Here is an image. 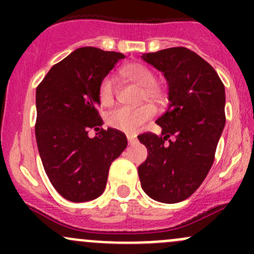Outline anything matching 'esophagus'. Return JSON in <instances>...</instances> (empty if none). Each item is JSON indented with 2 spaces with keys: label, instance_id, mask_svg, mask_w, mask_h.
Wrapping results in <instances>:
<instances>
[{
  "label": "esophagus",
  "instance_id": "esophagus-1",
  "mask_svg": "<svg viewBox=\"0 0 254 254\" xmlns=\"http://www.w3.org/2000/svg\"><path fill=\"white\" fill-rule=\"evenodd\" d=\"M127 141H129V145H134L136 142V137L131 136V135H127Z\"/></svg>",
  "mask_w": 254,
  "mask_h": 254
}]
</instances>
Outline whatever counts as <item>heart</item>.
Returning <instances> with one entry per match:
<instances>
[{
	"label": "heart",
	"mask_w": 254,
	"mask_h": 254,
	"mask_svg": "<svg viewBox=\"0 0 254 254\" xmlns=\"http://www.w3.org/2000/svg\"><path fill=\"white\" fill-rule=\"evenodd\" d=\"M123 77L135 82L142 87L141 98L151 99L156 103H163L166 101L165 86L156 81L155 73L146 65L139 63H131L120 68ZM117 94V82L113 76H106L98 86V98L103 106L109 107L114 103ZM156 109L152 104H141L139 107H120L108 113L106 122L113 129L124 132H134L145 122L155 115Z\"/></svg>",
	"instance_id": "b5f03b06"
}]
</instances>
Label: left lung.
I'll list each match as a JSON object with an SVG mask.
<instances>
[{"label": "left lung", "instance_id": "obj_1", "mask_svg": "<svg viewBox=\"0 0 254 254\" xmlns=\"http://www.w3.org/2000/svg\"><path fill=\"white\" fill-rule=\"evenodd\" d=\"M141 58L163 72L171 103L156 120L161 134L137 136L148 151L137 170L139 178L153 200L179 203L200 187L214 162L226 122L225 87L214 67L187 48L163 49Z\"/></svg>", "mask_w": 254, "mask_h": 254}]
</instances>
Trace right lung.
Returning a JSON list of instances; mask_svg holds the SVG:
<instances>
[{
  "label": "right lung",
  "instance_id": "right-lung-1",
  "mask_svg": "<svg viewBox=\"0 0 254 254\" xmlns=\"http://www.w3.org/2000/svg\"><path fill=\"white\" fill-rule=\"evenodd\" d=\"M125 56L79 48L50 68L37 87L35 137L49 181L61 196L82 203L104 191L112 162L125 150L127 136L103 120L98 86ZM100 131L94 138L88 131Z\"/></svg>",
  "mask_w": 254,
  "mask_h": 254
}]
</instances>
